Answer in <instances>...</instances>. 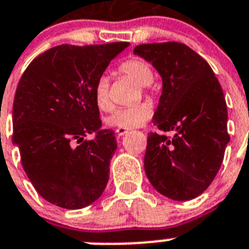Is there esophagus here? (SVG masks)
Segmentation results:
<instances>
[{
	"mask_svg": "<svg viewBox=\"0 0 249 249\" xmlns=\"http://www.w3.org/2000/svg\"><path fill=\"white\" fill-rule=\"evenodd\" d=\"M126 133H128V130H126V129H123V128L116 129V134H118L119 137H123V135L126 134Z\"/></svg>",
	"mask_w": 249,
	"mask_h": 249,
	"instance_id": "34e87169",
	"label": "esophagus"
}]
</instances>
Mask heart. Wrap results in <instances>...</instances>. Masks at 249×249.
Instances as JSON below:
<instances>
[{
	"label": "heart",
	"instance_id": "obj_1",
	"mask_svg": "<svg viewBox=\"0 0 249 249\" xmlns=\"http://www.w3.org/2000/svg\"><path fill=\"white\" fill-rule=\"evenodd\" d=\"M119 72L131 78L141 86L142 93H148V84L153 80V71L147 62L141 58H129L119 66ZM93 101L101 111H110L112 102L110 98V80L107 75H101L93 87ZM152 107L148 104H138L130 107L115 110L106 118V124L111 128L133 129L142 126L152 118Z\"/></svg>",
	"mask_w": 249,
	"mask_h": 249
}]
</instances>
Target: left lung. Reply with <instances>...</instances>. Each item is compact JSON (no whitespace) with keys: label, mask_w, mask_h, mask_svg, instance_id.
Wrapping results in <instances>:
<instances>
[{"label":"left lung","mask_w":249,"mask_h":249,"mask_svg":"<svg viewBox=\"0 0 249 249\" xmlns=\"http://www.w3.org/2000/svg\"><path fill=\"white\" fill-rule=\"evenodd\" d=\"M134 53L151 62L162 78L152 123L174 134H148L147 178L165 197L193 199L215 179L230 141L221 86L209 62L187 44H139Z\"/></svg>","instance_id":"obj_1"}]
</instances>
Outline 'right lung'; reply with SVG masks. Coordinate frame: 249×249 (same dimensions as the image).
Listing matches in <instances>:
<instances>
[{
  "label": "right lung",
  "mask_w": 249,
  "mask_h": 249,
  "mask_svg": "<svg viewBox=\"0 0 249 249\" xmlns=\"http://www.w3.org/2000/svg\"><path fill=\"white\" fill-rule=\"evenodd\" d=\"M128 44L56 46L21 75L14 98L13 143L36 191L52 205L83 209L104 193L118 144L112 129H101L93 87ZM88 134L90 141L84 139Z\"/></svg>",
  "instance_id": "add662e5"
}]
</instances>
